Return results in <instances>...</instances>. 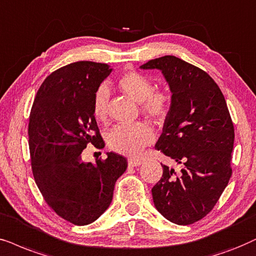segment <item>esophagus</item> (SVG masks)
Returning a JSON list of instances; mask_svg holds the SVG:
<instances>
[{
	"label": "esophagus",
	"mask_w": 256,
	"mask_h": 256,
	"mask_svg": "<svg viewBox=\"0 0 256 256\" xmlns=\"http://www.w3.org/2000/svg\"><path fill=\"white\" fill-rule=\"evenodd\" d=\"M128 166H131V168H136V166H139L142 164V160H134V158H130V160H128Z\"/></svg>",
	"instance_id": "1"
}]
</instances>
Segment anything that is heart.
Segmentation results:
<instances>
[{
  "label": "heart",
  "mask_w": 256,
  "mask_h": 256,
  "mask_svg": "<svg viewBox=\"0 0 256 256\" xmlns=\"http://www.w3.org/2000/svg\"><path fill=\"white\" fill-rule=\"evenodd\" d=\"M117 85L122 92L140 104L148 117L162 120L166 117L170 108L171 96L166 90L152 87L151 80L144 74L130 70L118 78ZM110 90L100 86L93 96L92 111L96 120L105 122L108 117ZM154 139V128L145 122L120 124L113 128L108 136L110 148L125 156H137Z\"/></svg>",
  "instance_id": "heart-1"
}]
</instances>
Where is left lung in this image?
<instances>
[{
	"label": "left lung",
	"instance_id": "left-lung-1",
	"mask_svg": "<svg viewBox=\"0 0 256 256\" xmlns=\"http://www.w3.org/2000/svg\"><path fill=\"white\" fill-rule=\"evenodd\" d=\"M160 70L171 104L156 148L180 166H168L152 188L154 206L170 222L192 224L212 212L232 176L234 125L212 78L180 58L166 56L142 64Z\"/></svg>",
	"mask_w": 256,
	"mask_h": 256
}]
</instances>
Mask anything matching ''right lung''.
Here are the masks:
<instances>
[{
    "label": "right lung",
    "instance_id": "right-lung-1",
    "mask_svg": "<svg viewBox=\"0 0 256 256\" xmlns=\"http://www.w3.org/2000/svg\"><path fill=\"white\" fill-rule=\"evenodd\" d=\"M111 72L108 64L92 61L61 67L42 82L29 116L35 183L47 204L76 226L90 224L104 214L116 182L128 168L126 158L114 152L96 164L82 160L88 143L105 146L92 104L96 90Z\"/></svg>",
    "mask_w": 256,
    "mask_h": 256
}]
</instances>
